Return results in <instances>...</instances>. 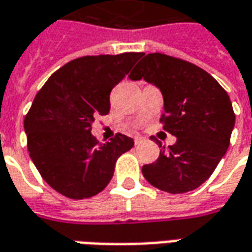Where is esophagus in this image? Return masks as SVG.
<instances>
[{"mask_svg": "<svg viewBox=\"0 0 252 252\" xmlns=\"http://www.w3.org/2000/svg\"><path fill=\"white\" fill-rule=\"evenodd\" d=\"M133 140H135V144H139L143 142V136H140V135H136L135 138H133Z\"/></svg>", "mask_w": 252, "mask_h": 252, "instance_id": "1", "label": "esophagus"}]
</instances>
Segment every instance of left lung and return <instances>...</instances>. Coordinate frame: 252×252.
<instances>
[{"mask_svg":"<svg viewBox=\"0 0 252 252\" xmlns=\"http://www.w3.org/2000/svg\"><path fill=\"white\" fill-rule=\"evenodd\" d=\"M129 79H144L161 90L165 112L159 121L177 138L156 162L143 165L144 179L169 193L198 188L229 147L235 126L229 95L202 68L162 53L143 54Z\"/></svg>","mask_w":252,"mask_h":252,"instance_id":"obj_1","label":"left lung"}]
</instances>
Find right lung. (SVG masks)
<instances>
[{
	"mask_svg": "<svg viewBox=\"0 0 252 252\" xmlns=\"http://www.w3.org/2000/svg\"><path fill=\"white\" fill-rule=\"evenodd\" d=\"M143 54L84 56L61 66L35 95L24 119L27 147L40 176L57 192L86 199L112 180L117 158L133 139L117 133L99 144L91 135L96 116L110 110V91Z\"/></svg>",
	"mask_w": 252,
	"mask_h": 252,
	"instance_id": "1",
	"label": "right lung"
}]
</instances>
